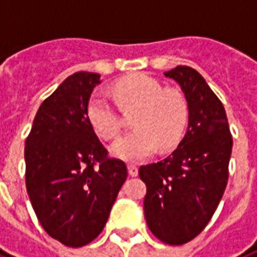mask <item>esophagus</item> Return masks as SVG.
Listing matches in <instances>:
<instances>
[{"label": "esophagus", "mask_w": 257, "mask_h": 257, "mask_svg": "<svg viewBox=\"0 0 257 257\" xmlns=\"http://www.w3.org/2000/svg\"><path fill=\"white\" fill-rule=\"evenodd\" d=\"M127 168H128V175H130V176H137V175H139V166L137 165L130 164Z\"/></svg>", "instance_id": "1"}]
</instances>
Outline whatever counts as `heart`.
<instances>
[{"mask_svg": "<svg viewBox=\"0 0 257 257\" xmlns=\"http://www.w3.org/2000/svg\"><path fill=\"white\" fill-rule=\"evenodd\" d=\"M113 92L123 109L136 107V128L116 141L111 151L125 161L150 157L158 146L172 150L183 139L189 121V105L185 95L173 88H164L157 78L137 72L118 79ZM89 123L100 139L111 141L121 132V116L103 92H93L86 105Z\"/></svg>", "mask_w": 257, "mask_h": 257, "instance_id": "1", "label": "heart"}]
</instances>
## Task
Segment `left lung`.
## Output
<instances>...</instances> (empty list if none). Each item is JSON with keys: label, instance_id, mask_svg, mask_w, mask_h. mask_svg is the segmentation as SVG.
I'll return each mask as SVG.
<instances>
[{"label": "left lung", "instance_id": "obj_1", "mask_svg": "<svg viewBox=\"0 0 257 257\" xmlns=\"http://www.w3.org/2000/svg\"><path fill=\"white\" fill-rule=\"evenodd\" d=\"M165 77L185 92L189 125L178 148L165 159L140 166L147 185L144 213L151 232L168 245H183L210 222L228 182L232 151L225 109L206 79L178 65Z\"/></svg>", "mask_w": 257, "mask_h": 257}]
</instances>
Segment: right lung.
<instances>
[{
	"label": "right lung",
	"mask_w": 257,
	"mask_h": 257,
	"mask_svg": "<svg viewBox=\"0 0 257 257\" xmlns=\"http://www.w3.org/2000/svg\"><path fill=\"white\" fill-rule=\"evenodd\" d=\"M96 72L72 74L43 100L25 144L26 190L39 222L70 247L102 232L127 166L110 158L89 123L86 105Z\"/></svg>",
	"instance_id": "1"
}]
</instances>
